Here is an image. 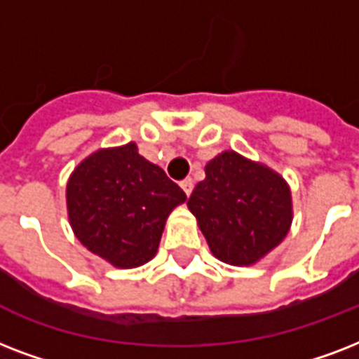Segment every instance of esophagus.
<instances>
[{"instance_id": "34e87169", "label": "esophagus", "mask_w": 359, "mask_h": 359, "mask_svg": "<svg viewBox=\"0 0 359 359\" xmlns=\"http://www.w3.org/2000/svg\"><path fill=\"white\" fill-rule=\"evenodd\" d=\"M180 185H182V189H183V191H185V194H187V196L191 193H193L194 182H193V180H191V177H185V180H183V182L180 183Z\"/></svg>"}]
</instances>
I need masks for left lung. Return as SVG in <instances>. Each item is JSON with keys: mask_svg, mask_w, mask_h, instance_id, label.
Masks as SVG:
<instances>
[{"mask_svg": "<svg viewBox=\"0 0 359 359\" xmlns=\"http://www.w3.org/2000/svg\"><path fill=\"white\" fill-rule=\"evenodd\" d=\"M187 205L221 262L251 266L285 240L292 224L288 183L262 163L223 151L205 165Z\"/></svg>", "mask_w": 359, "mask_h": 359, "instance_id": "8db88e82", "label": "left lung"}]
</instances>
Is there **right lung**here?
I'll list each match as a JSON object with an SVG mask.
<instances>
[{
	"mask_svg": "<svg viewBox=\"0 0 359 359\" xmlns=\"http://www.w3.org/2000/svg\"><path fill=\"white\" fill-rule=\"evenodd\" d=\"M187 200L135 142L99 149L67 182L69 223L80 243L114 268H138L159 249L170 211Z\"/></svg>",
	"mask_w": 359,
	"mask_h": 359,
	"instance_id": "obj_1",
	"label": "right lung"
}]
</instances>
